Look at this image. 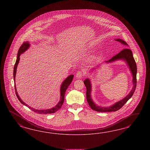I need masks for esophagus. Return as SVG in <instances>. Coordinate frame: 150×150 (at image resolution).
Segmentation results:
<instances>
[{
    "label": "esophagus",
    "mask_w": 150,
    "mask_h": 150,
    "mask_svg": "<svg viewBox=\"0 0 150 150\" xmlns=\"http://www.w3.org/2000/svg\"><path fill=\"white\" fill-rule=\"evenodd\" d=\"M84 75V73L83 71H81V70H79L76 73V77L78 78V79H80L81 77H82Z\"/></svg>",
    "instance_id": "1"
}]
</instances>
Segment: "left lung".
Instances as JSON below:
<instances>
[{
  "label": "left lung",
  "instance_id": "1",
  "mask_svg": "<svg viewBox=\"0 0 150 150\" xmlns=\"http://www.w3.org/2000/svg\"><path fill=\"white\" fill-rule=\"evenodd\" d=\"M115 41H118L120 42L121 43L123 44L124 45H126L125 48H127V45H128L127 42L125 41H123L121 39H117L115 40ZM118 59H123L125 60L127 63V65H129V68L130 69V70L132 71V77H133V84H134V87L132 88L131 92L129 93V94L125 97L124 99H123L114 105L109 107H101L100 106H98L95 104V103L92 101L91 97V82L89 79L85 80L83 82L86 87V98L87 101L89 105L90 106L92 109L94 110H96L97 112H115L117 111L119 109H120L124 105H125L128 100H129L133 95L134 92L135 91L136 89V84H137V81H136V73H137V67H136V64L135 59L133 57L132 55V50H130L129 48H124L123 50H121L119 53H118L117 54L114 55L110 59H109L108 61H107V62H112L115 61L116 60Z\"/></svg>",
  "mask_w": 150,
  "mask_h": 150
}]
</instances>
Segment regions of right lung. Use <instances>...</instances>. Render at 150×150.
Returning <instances> with one entry per match:
<instances>
[{"instance_id":"add662e5","label":"right lung","mask_w":150,"mask_h":150,"mask_svg":"<svg viewBox=\"0 0 150 150\" xmlns=\"http://www.w3.org/2000/svg\"><path fill=\"white\" fill-rule=\"evenodd\" d=\"M30 47V44L28 43V42H23V45L20 46V48L18 50V57H17V59H16V63L15 64L14 67V73H13V75H14V85H15V93L16 95L17 96L18 100L19 101L25 105H26L28 108H29L31 110H32V111L36 112L38 114H51L54 113L55 112H56L57 111H58L62 106V105L63 104L64 100V96H65V93L66 92L67 89L68 88L69 86L70 85V84L71 83L72 80H73V77H74V75H71L70 76H69L68 77H67L64 81L61 87H60V100H59V103L56 105V106L54 107L53 108H51V109H45V110H37V109H34L33 108H31V107L28 106V105H26L25 103H24L21 99L20 98L18 94V92L16 91V86H15V76H16V69H17V67L18 65L19 60H20V56L21 54H22L25 51L27 50V49L28 48V47Z\"/></svg>"}]
</instances>
